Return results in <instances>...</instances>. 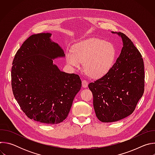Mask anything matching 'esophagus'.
I'll use <instances>...</instances> for the list:
<instances>
[{
	"mask_svg": "<svg viewBox=\"0 0 155 155\" xmlns=\"http://www.w3.org/2000/svg\"><path fill=\"white\" fill-rule=\"evenodd\" d=\"M87 81L86 80H82V86L83 87H87Z\"/></svg>",
	"mask_w": 155,
	"mask_h": 155,
	"instance_id": "esophagus-1",
	"label": "esophagus"
}]
</instances>
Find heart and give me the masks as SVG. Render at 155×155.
Returning <instances> with one entry per match:
<instances>
[{"label":"heart","mask_w":155,"mask_h":155,"mask_svg":"<svg viewBox=\"0 0 155 155\" xmlns=\"http://www.w3.org/2000/svg\"><path fill=\"white\" fill-rule=\"evenodd\" d=\"M116 58L114 44L97 38H90L75 44L72 51L66 54V61L73 67L83 69L90 77L99 78L106 75L113 66Z\"/></svg>","instance_id":"b5f03b06"}]
</instances>
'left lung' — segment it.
<instances>
[{"label":"left lung","instance_id":"8db88e82","mask_svg":"<svg viewBox=\"0 0 155 155\" xmlns=\"http://www.w3.org/2000/svg\"><path fill=\"white\" fill-rule=\"evenodd\" d=\"M112 32L122 38L121 53L106 75L88 84L96 117L104 123L117 121L132 114L144 92L140 53L124 34Z\"/></svg>","mask_w":155,"mask_h":155}]
</instances>
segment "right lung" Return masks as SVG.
Here are the masks:
<instances>
[{
	"mask_svg": "<svg viewBox=\"0 0 155 155\" xmlns=\"http://www.w3.org/2000/svg\"><path fill=\"white\" fill-rule=\"evenodd\" d=\"M51 34L30 36L16 52L12 68L15 99L30 119L46 124L63 121L81 87L80 77L61 71L53 60L65 56Z\"/></svg>",
	"mask_w": 155,
	"mask_h": 155,
	"instance_id": "obj_1",
	"label": "right lung"
}]
</instances>
